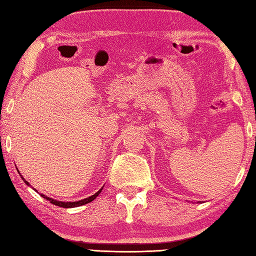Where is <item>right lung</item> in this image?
Here are the masks:
<instances>
[{"label": "right lung", "instance_id": "right-lung-1", "mask_svg": "<svg viewBox=\"0 0 256 256\" xmlns=\"http://www.w3.org/2000/svg\"><path fill=\"white\" fill-rule=\"evenodd\" d=\"M20 176H22L21 174H20ZM22 178H23V176H22ZM23 181L26 183L28 185H30L28 184V181H25V180L23 178ZM35 191H36V190H35ZM102 192V188L98 192H96L95 193L94 195H92V196H90V198H84V200H81V201H78V202H61V201H56V200H53V198H48L46 195H44V194H41V196H43L45 200H48V201H50L51 202L52 204H54V205H56V206H61V208H76V206H81V205H84V204H88V203H90V202H92L93 200L98 196V195Z\"/></svg>", "mask_w": 256, "mask_h": 256}]
</instances>
